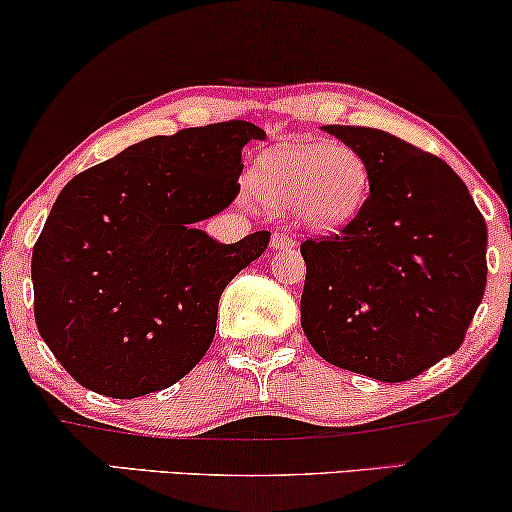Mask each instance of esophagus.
Returning <instances> with one entry per match:
<instances>
[{
    "label": "esophagus",
    "mask_w": 512,
    "mask_h": 512,
    "mask_svg": "<svg viewBox=\"0 0 512 512\" xmlns=\"http://www.w3.org/2000/svg\"><path fill=\"white\" fill-rule=\"evenodd\" d=\"M270 247L275 251H284V249H291L294 247V237L289 235V232L284 230H277L272 232V240H270Z\"/></svg>",
    "instance_id": "34e87169"
}]
</instances>
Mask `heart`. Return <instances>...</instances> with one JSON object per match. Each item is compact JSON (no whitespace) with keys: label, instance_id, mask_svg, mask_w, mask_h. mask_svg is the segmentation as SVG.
<instances>
[{"label":"heart","instance_id":"obj_1","mask_svg":"<svg viewBox=\"0 0 512 512\" xmlns=\"http://www.w3.org/2000/svg\"><path fill=\"white\" fill-rule=\"evenodd\" d=\"M251 190L272 211H294L317 232H334L360 214L369 192L362 155L343 143L284 145L258 159Z\"/></svg>","mask_w":512,"mask_h":512}]
</instances>
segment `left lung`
Here are the masks:
<instances>
[{
  "label": "left lung",
  "mask_w": 512,
  "mask_h": 512,
  "mask_svg": "<svg viewBox=\"0 0 512 512\" xmlns=\"http://www.w3.org/2000/svg\"><path fill=\"white\" fill-rule=\"evenodd\" d=\"M362 155L369 197L305 240L301 327L336 367L409 381L454 355L487 284V225L447 162L367 126H322Z\"/></svg>",
  "instance_id": "obj_1"
}]
</instances>
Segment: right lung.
I'll return each instance as SVG.
<instances>
[{"instance_id": "add662e5", "label": "right lung", "mask_w": 512, "mask_h": 512, "mask_svg": "<svg viewBox=\"0 0 512 512\" xmlns=\"http://www.w3.org/2000/svg\"><path fill=\"white\" fill-rule=\"evenodd\" d=\"M256 124L152 136L72 178L32 251L35 320L65 371L131 400L174 386L209 350L218 301L268 230L221 244L197 223L240 192Z\"/></svg>"}]
</instances>
